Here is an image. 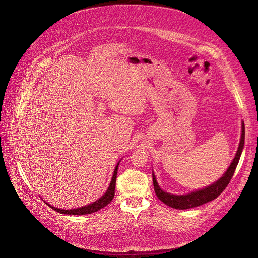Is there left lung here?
Returning <instances> with one entry per match:
<instances>
[{"label":"left lung","instance_id":"left-lung-1","mask_svg":"<svg viewBox=\"0 0 258 258\" xmlns=\"http://www.w3.org/2000/svg\"><path fill=\"white\" fill-rule=\"evenodd\" d=\"M244 141H245V125H244V122L242 121L241 141H240L238 150H237V153H236V156H235L233 162L231 163V165L229 166V168L227 169V171L225 172V174L222 177H220L218 180H216L215 182H213L212 185H210L202 190H198V191L192 192L187 195L169 194L160 189V187L158 186V182L155 178V175L152 172L153 186H154V191H155L156 196L164 204H166L172 208H175V209H189V208H193V207H197L202 204H205L211 200H214L215 198H217L220 194L223 193V191L228 187V185L230 183V181L234 175V172L236 170V167L239 163V160H240L243 148H244Z\"/></svg>","mask_w":258,"mask_h":258}]
</instances>
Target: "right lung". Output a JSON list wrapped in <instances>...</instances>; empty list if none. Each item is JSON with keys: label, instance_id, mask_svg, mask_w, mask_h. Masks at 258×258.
<instances>
[{"label": "right lung", "instance_id": "obj_1", "mask_svg": "<svg viewBox=\"0 0 258 258\" xmlns=\"http://www.w3.org/2000/svg\"><path fill=\"white\" fill-rule=\"evenodd\" d=\"M118 165H119V162L117 163L115 169H114V173H113V176H112V179H111V182H110V186L109 188L107 189L106 193L100 198L98 199L97 201L89 204V205H86V206H83V207H80V208H76V209H59V208H56L50 204H48L47 202V205L50 206L52 209H54L55 211L59 212V213H62V214H70V215H83V214H90V213H93V212H96L98 210H100L101 208L105 207L107 204H109L110 202L112 201V199L114 198V194H115V183H116V174H117V169H118Z\"/></svg>", "mask_w": 258, "mask_h": 258}]
</instances>
